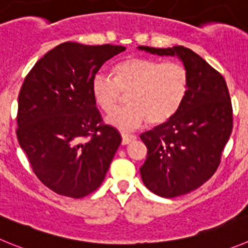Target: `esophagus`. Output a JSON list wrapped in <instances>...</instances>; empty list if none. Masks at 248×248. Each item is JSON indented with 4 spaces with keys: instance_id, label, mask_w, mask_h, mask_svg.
<instances>
[{
    "instance_id": "34e87169",
    "label": "esophagus",
    "mask_w": 248,
    "mask_h": 248,
    "mask_svg": "<svg viewBox=\"0 0 248 248\" xmlns=\"http://www.w3.org/2000/svg\"><path fill=\"white\" fill-rule=\"evenodd\" d=\"M135 135H128V133H122V144H128L129 142H132V140H136Z\"/></svg>"
}]
</instances>
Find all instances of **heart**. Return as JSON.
Segmentation results:
<instances>
[{"mask_svg": "<svg viewBox=\"0 0 248 248\" xmlns=\"http://www.w3.org/2000/svg\"><path fill=\"white\" fill-rule=\"evenodd\" d=\"M113 79L96 75L91 90L96 105L112 113L127 95L126 106L108 117L120 129H135L147 121L152 126L169 121L182 108L189 91V74L183 64L144 57H127L116 64Z\"/></svg>", "mask_w": 248, "mask_h": 248, "instance_id": "obj_1", "label": "heart"}]
</instances>
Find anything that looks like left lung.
I'll list each match as a JSON object with an SVG mask.
<instances>
[{
    "instance_id": "1",
    "label": "left lung",
    "mask_w": 248,
    "mask_h": 248,
    "mask_svg": "<svg viewBox=\"0 0 248 248\" xmlns=\"http://www.w3.org/2000/svg\"><path fill=\"white\" fill-rule=\"evenodd\" d=\"M158 55H177L189 74V91L169 121L140 135L147 147L140 177L151 191L175 198L199 188L221 162L232 131V105L226 81L191 49L138 46Z\"/></svg>"
}]
</instances>
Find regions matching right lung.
Returning <instances> with one entry per match:
<instances>
[{"label": "right lung", "instance_id": "obj_1", "mask_svg": "<svg viewBox=\"0 0 248 248\" xmlns=\"http://www.w3.org/2000/svg\"><path fill=\"white\" fill-rule=\"evenodd\" d=\"M124 46L65 42L31 69L18 95L17 138L37 178L50 190L84 198L108 173L122 137L102 121L91 84Z\"/></svg>", "mask_w": 248, "mask_h": 248}]
</instances>
